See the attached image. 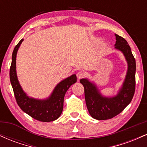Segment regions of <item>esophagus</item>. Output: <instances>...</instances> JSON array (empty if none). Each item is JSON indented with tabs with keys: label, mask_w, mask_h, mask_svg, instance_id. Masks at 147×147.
I'll return each mask as SVG.
<instances>
[{
	"label": "esophagus",
	"mask_w": 147,
	"mask_h": 147,
	"mask_svg": "<svg viewBox=\"0 0 147 147\" xmlns=\"http://www.w3.org/2000/svg\"><path fill=\"white\" fill-rule=\"evenodd\" d=\"M84 76H85V73H84V72H82V71L78 72L77 73V79H78L83 78Z\"/></svg>",
	"instance_id": "esophagus-1"
}]
</instances>
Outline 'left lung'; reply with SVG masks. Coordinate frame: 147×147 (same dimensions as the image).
I'll return each mask as SVG.
<instances>
[{
    "label": "left lung",
    "instance_id": "8db88e82",
    "mask_svg": "<svg viewBox=\"0 0 147 147\" xmlns=\"http://www.w3.org/2000/svg\"><path fill=\"white\" fill-rule=\"evenodd\" d=\"M115 35V48L122 52L128 65L125 79L117 95L112 97L103 95L94 82L87 78L80 79L84 87L88 111L91 117L98 120L111 119L120 113L131 102L136 88V59L127 41L122 36Z\"/></svg>",
    "mask_w": 147,
    "mask_h": 147
}]
</instances>
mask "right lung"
Here are the masks:
<instances>
[{
	"label": "right lung",
	"mask_w": 147,
	"mask_h": 147,
	"mask_svg": "<svg viewBox=\"0 0 147 147\" xmlns=\"http://www.w3.org/2000/svg\"><path fill=\"white\" fill-rule=\"evenodd\" d=\"M21 39L14 49L9 70V78L15 98L18 105L25 113L41 122H53L60 117L63 108V99L65 92L73 84L77 82L76 75H72L60 82L46 99H36L29 97L22 88L16 74V55Z\"/></svg>",
	"instance_id": "1"
}]
</instances>
